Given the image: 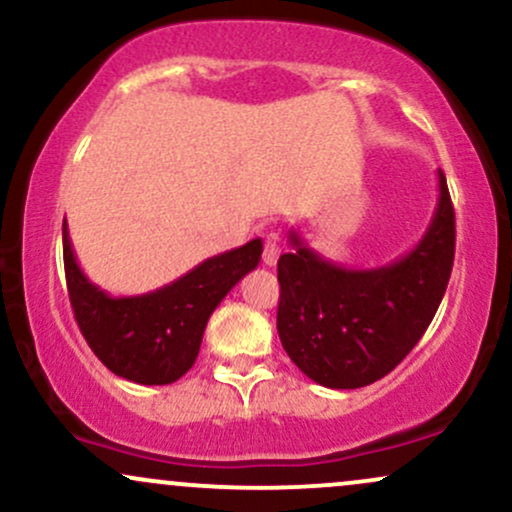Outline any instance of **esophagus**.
<instances>
[{
	"label": "esophagus",
	"mask_w": 512,
	"mask_h": 512,
	"mask_svg": "<svg viewBox=\"0 0 512 512\" xmlns=\"http://www.w3.org/2000/svg\"><path fill=\"white\" fill-rule=\"evenodd\" d=\"M279 236H267V240H264V248H262V262L267 264V267H274L276 260H279Z\"/></svg>",
	"instance_id": "esophagus-1"
}]
</instances>
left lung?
Returning a JSON list of instances; mask_svg holds the SVG:
<instances>
[{
	"label": "left lung",
	"instance_id": "left-lung-1",
	"mask_svg": "<svg viewBox=\"0 0 512 512\" xmlns=\"http://www.w3.org/2000/svg\"><path fill=\"white\" fill-rule=\"evenodd\" d=\"M438 207L414 250L378 269L320 257L296 231L276 264V330L286 354L317 385L356 390L385 378L424 337L448 289L455 209L438 170Z\"/></svg>",
	"mask_w": 512,
	"mask_h": 512
}]
</instances>
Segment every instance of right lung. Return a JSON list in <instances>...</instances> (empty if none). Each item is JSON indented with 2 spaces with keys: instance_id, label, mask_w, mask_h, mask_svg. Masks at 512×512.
<instances>
[{
  "instance_id": "obj_1",
  "label": "right lung",
  "mask_w": 512,
  "mask_h": 512,
  "mask_svg": "<svg viewBox=\"0 0 512 512\" xmlns=\"http://www.w3.org/2000/svg\"><path fill=\"white\" fill-rule=\"evenodd\" d=\"M64 274L79 330L105 368L139 385H168L197 361L211 313L260 264L262 240L221 252L173 284L142 296H108L76 264L62 223Z\"/></svg>"
}]
</instances>
